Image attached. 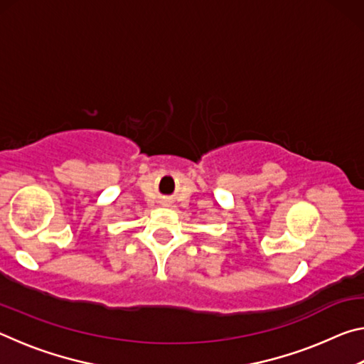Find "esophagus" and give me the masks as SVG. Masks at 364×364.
<instances>
[{
	"label": "esophagus",
	"instance_id": "obj_1",
	"mask_svg": "<svg viewBox=\"0 0 364 364\" xmlns=\"http://www.w3.org/2000/svg\"><path fill=\"white\" fill-rule=\"evenodd\" d=\"M164 205H165V204H164Z\"/></svg>",
	"mask_w": 364,
	"mask_h": 364
}]
</instances>
